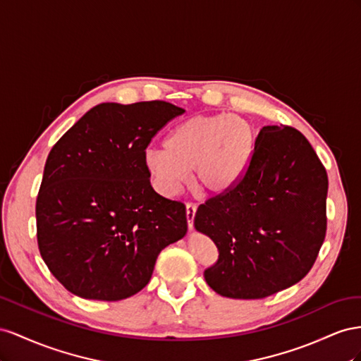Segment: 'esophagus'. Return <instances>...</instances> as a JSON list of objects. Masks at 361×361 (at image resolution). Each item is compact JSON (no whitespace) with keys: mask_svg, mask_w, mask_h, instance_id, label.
Returning a JSON list of instances; mask_svg holds the SVG:
<instances>
[{"mask_svg":"<svg viewBox=\"0 0 361 361\" xmlns=\"http://www.w3.org/2000/svg\"><path fill=\"white\" fill-rule=\"evenodd\" d=\"M195 213H197V205H195V204H186V218H188V226H189L190 231L193 230Z\"/></svg>","mask_w":361,"mask_h":361,"instance_id":"esophagus-1","label":"esophagus"}]
</instances>
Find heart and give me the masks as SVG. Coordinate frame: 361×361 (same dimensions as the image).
Segmentation results:
<instances>
[{"instance_id":"heart-1","label":"heart","mask_w":361,"mask_h":361,"mask_svg":"<svg viewBox=\"0 0 361 361\" xmlns=\"http://www.w3.org/2000/svg\"><path fill=\"white\" fill-rule=\"evenodd\" d=\"M255 147L252 123L231 113L198 115L175 126L164 148L143 152V168L163 197L171 198L193 172L197 186L210 195L233 190L250 168Z\"/></svg>"}]
</instances>
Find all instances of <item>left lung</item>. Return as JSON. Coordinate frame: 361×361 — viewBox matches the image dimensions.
<instances>
[{
    "label": "left lung",
    "mask_w": 361,
    "mask_h": 361,
    "mask_svg": "<svg viewBox=\"0 0 361 361\" xmlns=\"http://www.w3.org/2000/svg\"><path fill=\"white\" fill-rule=\"evenodd\" d=\"M326 192V171L301 133L263 127L240 183L195 213V228L219 251L207 284L233 300H260L301 281L325 239Z\"/></svg>",
    "instance_id": "8db88e82"
}]
</instances>
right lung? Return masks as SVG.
<instances>
[{"instance_id": "1", "label": "right lung", "mask_w": 361, "mask_h": 361, "mask_svg": "<svg viewBox=\"0 0 361 361\" xmlns=\"http://www.w3.org/2000/svg\"><path fill=\"white\" fill-rule=\"evenodd\" d=\"M186 111L166 101L102 102L51 149L36 201L39 251L85 300L140 292L168 245L188 233L186 207L160 197L143 168L151 139Z\"/></svg>"}]
</instances>
